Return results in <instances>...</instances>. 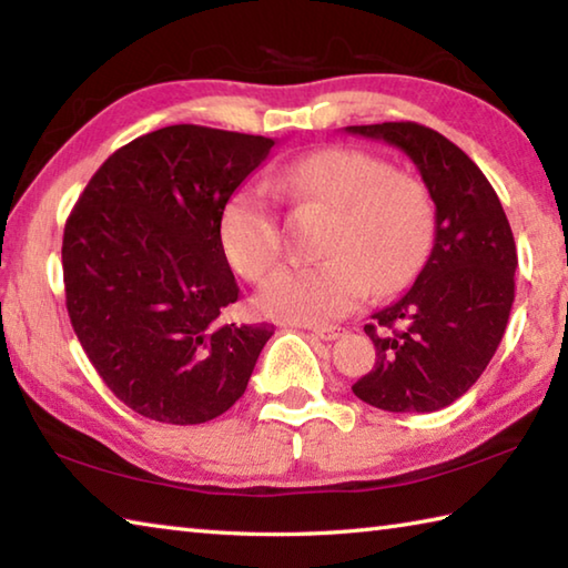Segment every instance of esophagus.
Wrapping results in <instances>:
<instances>
[{
	"label": "esophagus",
	"instance_id": "1",
	"mask_svg": "<svg viewBox=\"0 0 568 568\" xmlns=\"http://www.w3.org/2000/svg\"><path fill=\"white\" fill-rule=\"evenodd\" d=\"M307 331H311L313 335H318L321 341H335V338H341V335H343L341 325H311Z\"/></svg>",
	"mask_w": 568,
	"mask_h": 568
}]
</instances>
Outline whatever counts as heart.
<instances>
[{"label": "heart", "instance_id": "heart-1", "mask_svg": "<svg viewBox=\"0 0 568 568\" xmlns=\"http://www.w3.org/2000/svg\"><path fill=\"white\" fill-rule=\"evenodd\" d=\"M275 187L333 210L325 261L273 275L257 295L265 315L293 323L343 318L371 293H393L418 273L434 240L428 187L386 160L353 148H325L275 172ZM220 245L230 265L261 283L283 255V227L271 195L237 187L220 210Z\"/></svg>", "mask_w": 568, "mask_h": 568}]
</instances>
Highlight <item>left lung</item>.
<instances>
[{
  "mask_svg": "<svg viewBox=\"0 0 568 568\" xmlns=\"http://www.w3.org/2000/svg\"><path fill=\"white\" fill-rule=\"evenodd\" d=\"M345 132L406 152L436 205L434 247L416 283L365 325L378 358L353 393L381 410L434 413L474 386L504 338L518 265L511 225L491 182L440 132L418 122Z\"/></svg>",
  "mask_w": 568,
  "mask_h": 568,
  "instance_id": "1",
  "label": "left lung"
}]
</instances>
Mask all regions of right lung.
Masks as SVG:
<instances>
[{"instance_id":"right-lung-1","label":"right lung","mask_w":568,"mask_h":568,"mask_svg":"<svg viewBox=\"0 0 568 568\" xmlns=\"http://www.w3.org/2000/svg\"><path fill=\"white\" fill-rule=\"evenodd\" d=\"M275 140L170 124L102 162L67 217V313L94 371L140 416L192 426L243 396L273 325L223 323L240 287L220 210Z\"/></svg>"}]
</instances>
